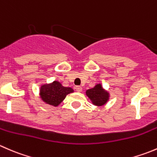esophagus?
<instances>
[{
  "label": "esophagus",
  "mask_w": 157,
  "mask_h": 157,
  "mask_svg": "<svg viewBox=\"0 0 157 157\" xmlns=\"http://www.w3.org/2000/svg\"><path fill=\"white\" fill-rule=\"evenodd\" d=\"M75 90L77 92H81L82 91V87L80 86H77L75 87Z\"/></svg>",
  "instance_id": "obj_1"
}]
</instances>
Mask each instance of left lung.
<instances>
[{
    "label": "left lung",
    "instance_id": "1",
    "mask_svg": "<svg viewBox=\"0 0 157 157\" xmlns=\"http://www.w3.org/2000/svg\"><path fill=\"white\" fill-rule=\"evenodd\" d=\"M86 93L93 105L98 106L105 105L109 100V93L103 90L101 84H96L93 88L87 90Z\"/></svg>",
    "mask_w": 157,
    "mask_h": 157
}]
</instances>
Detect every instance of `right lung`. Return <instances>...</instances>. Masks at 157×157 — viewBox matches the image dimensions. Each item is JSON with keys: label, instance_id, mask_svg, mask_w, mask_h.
<instances>
[{"label": "right lung", "instance_id": "right-lung-1", "mask_svg": "<svg viewBox=\"0 0 157 157\" xmlns=\"http://www.w3.org/2000/svg\"><path fill=\"white\" fill-rule=\"evenodd\" d=\"M74 90L71 87H64L58 81H54L50 84L42 85L40 88V96L47 104L58 106L69 93Z\"/></svg>", "mask_w": 157, "mask_h": 157}]
</instances>
